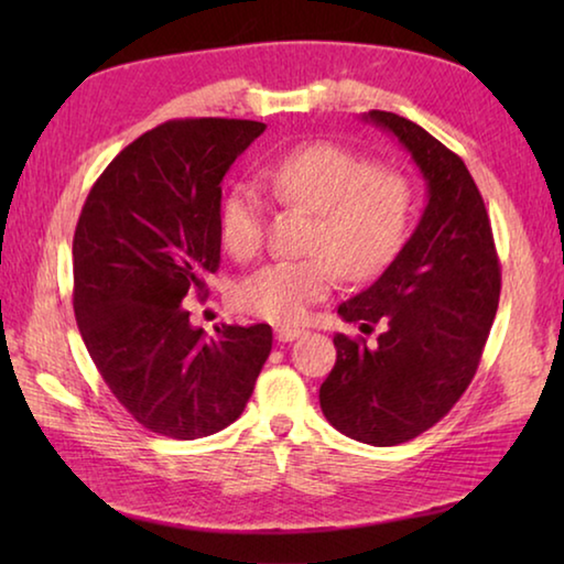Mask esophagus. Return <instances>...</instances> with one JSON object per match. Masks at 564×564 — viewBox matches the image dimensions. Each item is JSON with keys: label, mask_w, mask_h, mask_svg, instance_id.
I'll use <instances>...</instances> for the list:
<instances>
[{"label": "esophagus", "mask_w": 564, "mask_h": 564, "mask_svg": "<svg viewBox=\"0 0 564 564\" xmlns=\"http://www.w3.org/2000/svg\"><path fill=\"white\" fill-rule=\"evenodd\" d=\"M303 328H295V326H279L275 328V338H279L281 343H289V340H295L303 336Z\"/></svg>", "instance_id": "1"}]
</instances>
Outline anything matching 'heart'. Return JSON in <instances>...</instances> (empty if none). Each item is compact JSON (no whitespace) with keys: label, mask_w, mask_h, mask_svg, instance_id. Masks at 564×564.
<instances>
[{"label":"heart","mask_w":564,"mask_h":564,"mask_svg":"<svg viewBox=\"0 0 564 564\" xmlns=\"http://www.w3.org/2000/svg\"><path fill=\"white\" fill-rule=\"evenodd\" d=\"M263 184L283 204L316 214L308 259L263 265L236 285L243 311L273 323H299L316 301L326 299L340 271L352 281L373 279L403 248L413 216V186L390 169L346 147L316 141L285 151L261 169ZM226 248L251 256L263 241L259 191L236 184L218 208Z\"/></svg>","instance_id":"obj_1"}]
</instances>
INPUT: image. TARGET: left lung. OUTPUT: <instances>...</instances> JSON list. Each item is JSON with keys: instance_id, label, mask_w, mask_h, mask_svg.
I'll return each instance as SVG.
<instances>
[{"instance_id": "obj_1", "label": "left lung", "mask_w": 564, "mask_h": 564, "mask_svg": "<svg viewBox=\"0 0 564 564\" xmlns=\"http://www.w3.org/2000/svg\"><path fill=\"white\" fill-rule=\"evenodd\" d=\"M362 121L403 144L427 186L413 236L383 275L338 305L362 333L383 323L376 346L333 336L336 366L321 386V410L352 441L408 443L447 415L470 386L500 301V261L485 202L463 159L393 111Z\"/></svg>"}]
</instances>
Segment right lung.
<instances>
[{
  "label": "right lung",
  "mask_w": 564,
  "mask_h": 564,
  "mask_svg": "<svg viewBox=\"0 0 564 564\" xmlns=\"http://www.w3.org/2000/svg\"><path fill=\"white\" fill-rule=\"evenodd\" d=\"M261 121L174 119L104 169L74 231V316L104 383L151 433L196 441L243 413L273 346L269 323L194 328L221 261V181Z\"/></svg>",
  "instance_id": "1"
}]
</instances>
